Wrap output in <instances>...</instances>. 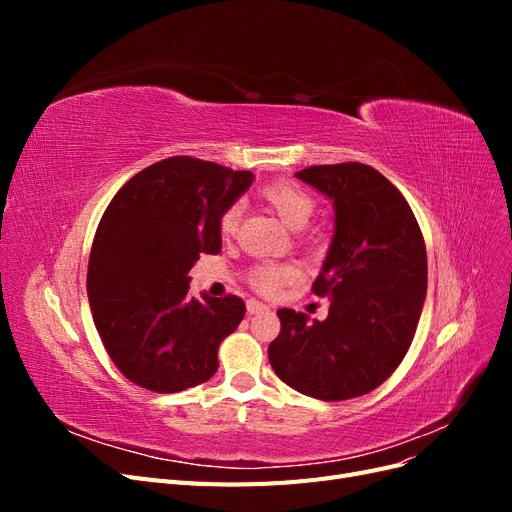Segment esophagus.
<instances>
[{
	"mask_svg": "<svg viewBox=\"0 0 512 512\" xmlns=\"http://www.w3.org/2000/svg\"><path fill=\"white\" fill-rule=\"evenodd\" d=\"M267 312H269V305L260 303V301H254V299L247 301V314H250V316H254V314H267Z\"/></svg>",
	"mask_w": 512,
	"mask_h": 512,
	"instance_id": "1",
	"label": "esophagus"
}]
</instances>
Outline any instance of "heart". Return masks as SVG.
<instances>
[{"label": "heart", "instance_id": "heart-1", "mask_svg": "<svg viewBox=\"0 0 512 512\" xmlns=\"http://www.w3.org/2000/svg\"><path fill=\"white\" fill-rule=\"evenodd\" d=\"M262 196H265L271 207L277 211L280 218L292 226V228H303L312 213L316 209V200L301 185L292 183V181H273L262 188ZM241 220V207L239 205H230L220 218V232L222 237H232L239 228ZM297 267L292 265H277V262H265V265H258L252 271V284L260 292H275L277 288H282L286 282L294 280L297 277Z\"/></svg>", "mask_w": 512, "mask_h": 512}]
</instances>
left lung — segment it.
Wrapping results in <instances>:
<instances>
[{
	"label": "left lung",
	"instance_id": "obj_1",
	"mask_svg": "<svg viewBox=\"0 0 512 512\" xmlns=\"http://www.w3.org/2000/svg\"><path fill=\"white\" fill-rule=\"evenodd\" d=\"M333 200L335 232L312 290L329 316L280 309L269 361L282 382L322 401L374 391L404 359L427 294V252L406 198L359 162L294 175Z\"/></svg>",
	"mask_w": 512,
	"mask_h": 512
}]
</instances>
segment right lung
<instances>
[{"label":"right lung","mask_w":512,"mask_h":512,"mask_svg":"<svg viewBox=\"0 0 512 512\" xmlns=\"http://www.w3.org/2000/svg\"><path fill=\"white\" fill-rule=\"evenodd\" d=\"M252 181L250 170L177 156L136 173L106 207L89 254V307L108 356L143 389L179 393L218 371L245 303L190 297L188 273L200 254L222 250V213Z\"/></svg>","instance_id":"right-lung-1"}]
</instances>
